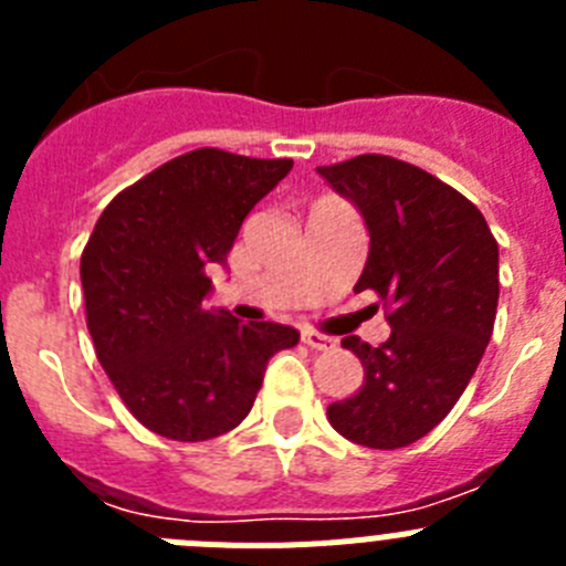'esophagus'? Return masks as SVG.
Instances as JSON below:
<instances>
[{
    "label": "esophagus",
    "mask_w": 566,
    "mask_h": 566,
    "mask_svg": "<svg viewBox=\"0 0 566 566\" xmlns=\"http://www.w3.org/2000/svg\"><path fill=\"white\" fill-rule=\"evenodd\" d=\"M300 339H303L308 348H314V352H328V348H334V345H337V339L314 332V328H303V332H300Z\"/></svg>",
    "instance_id": "obj_1"
}]
</instances>
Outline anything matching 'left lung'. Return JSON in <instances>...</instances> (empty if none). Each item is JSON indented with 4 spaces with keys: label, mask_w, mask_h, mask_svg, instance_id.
Returning a JSON list of instances; mask_svg holds the SVG:
<instances>
[{
    "label": "left lung",
    "mask_w": 566,
    "mask_h": 566,
    "mask_svg": "<svg viewBox=\"0 0 566 566\" xmlns=\"http://www.w3.org/2000/svg\"><path fill=\"white\" fill-rule=\"evenodd\" d=\"M317 172L365 218L371 247L354 292L377 294L391 326L377 348L343 337L365 379L328 405V422L352 442L397 451L431 433L476 371L496 323L499 243L462 192L391 155Z\"/></svg>",
    "instance_id": "obj_1"
}]
</instances>
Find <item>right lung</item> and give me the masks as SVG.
Listing matches in <instances>:
<instances>
[{
    "label": "right lung",
    "instance_id": "1",
    "mask_svg": "<svg viewBox=\"0 0 566 566\" xmlns=\"http://www.w3.org/2000/svg\"><path fill=\"white\" fill-rule=\"evenodd\" d=\"M292 169L203 147L118 192L82 252L96 357L144 428L203 442L252 411L266 363L297 345L280 323L209 312V266L227 263L240 223Z\"/></svg>",
    "mask_w": 566,
    "mask_h": 566
}]
</instances>
